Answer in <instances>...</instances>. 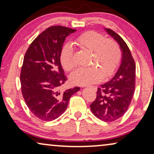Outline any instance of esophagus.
Wrapping results in <instances>:
<instances>
[{
  "mask_svg": "<svg viewBox=\"0 0 154 154\" xmlns=\"http://www.w3.org/2000/svg\"><path fill=\"white\" fill-rule=\"evenodd\" d=\"M92 88H93V89H94V90H97V87H94V86H93Z\"/></svg>",
  "mask_w": 154,
  "mask_h": 154,
  "instance_id": "obj_1",
  "label": "esophagus"
}]
</instances>
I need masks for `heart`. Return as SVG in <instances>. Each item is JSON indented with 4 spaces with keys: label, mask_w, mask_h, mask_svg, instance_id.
<instances>
[{
    "label": "heart",
    "mask_w": 154,
    "mask_h": 154,
    "mask_svg": "<svg viewBox=\"0 0 154 154\" xmlns=\"http://www.w3.org/2000/svg\"><path fill=\"white\" fill-rule=\"evenodd\" d=\"M73 44L81 50L91 54V65L94 66L73 71L70 78L75 85H87L102 81L103 75L104 78L109 77L121 62V51L119 45L112 39H106L102 33L88 31L80 35ZM60 62L67 71L74 68L75 62L71 45H66L63 48L60 54Z\"/></svg>",
    "instance_id": "heart-1"
}]
</instances>
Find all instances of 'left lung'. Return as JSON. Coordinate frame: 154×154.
Instances as JSON below:
<instances>
[{
	"instance_id": "obj_1",
	"label": "left lung",
	"mask_w": 154,
	"mask_h": 154,
	"mask_svg": "<svg viewBox=\"0 0 154 154\" xmlns=\"http://www.w3.org/2000/svg\"><path fill=\"white\" fill-rule=\"evenodd\" d=\"M105 31L119 44L122 51L121 63L114 76L98 88L90 109L97 119L112 122L123 116L131 103L135 88L136 66L123 39L110 29H105Z\"/></svg>"
}]
</instances>
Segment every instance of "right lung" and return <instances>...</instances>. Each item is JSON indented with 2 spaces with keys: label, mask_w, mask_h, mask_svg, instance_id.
<instances>
[{
  "label": "right lung",
  "mask_w": 154,
  "mask_h": 154,
  "mask_svg": "<svg viewBox=\"0 0 154 154\" xmlns=\"http://www.w3.org/2000/svg\"><path fill=\"white\" fill-rule=\"evenodd\" d=\"M76 31L50 26L35 38L25 54L21 69V89L25 102L35 116L45 121L60 117L69 99L79 91L75 87L61 91L67 78L60 62L66 38Z\"/></svg>",
  "instance_id": "right-lung-1"
}]
</instances>
